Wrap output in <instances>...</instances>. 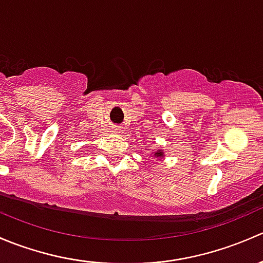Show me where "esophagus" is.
<instances>
[{
	"mask_svg": "<svg viewBox=\"0 0 263 263\" xmlns=\"http://www.w3.org/2000/svg\"><path fill=\"white\" fill-rule=\"evenodd\" d=\"M119 132H120V129H119L118 126H112L111 128V133H115L116 134V133H119Z\"/></svg>",
	"mask_w": 263,
	"mask_h": 263,
	"instance_id": "1",
	"label": "esophagus"
}]
</instances>
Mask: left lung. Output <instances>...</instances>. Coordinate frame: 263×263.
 Wrapping results in <instances>:
<instances>
[{"label": "left lung", "mask_w": 263, "mask_h": 263, "mask_svg": "<svg viewBox=\"0 0 263 263\" xmlns=\"http://www.w3.org/2000/svg\"><path fill=\"white\" fill-rule=\"evenodd\" d=\"M151 156L156 157V158H163V157H164V152L161 151V149H156V151L151 152Z\"/></svg>", "instance_id": "8db88e82"}]
</instances>
